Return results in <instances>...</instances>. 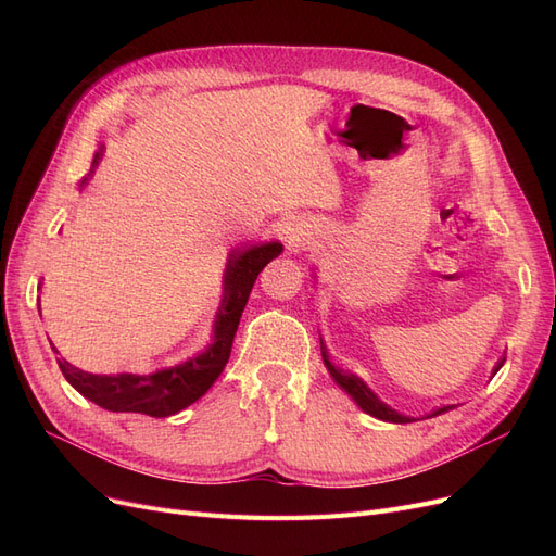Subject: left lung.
Instances as JSON below:
<instances>
[{"instance_id": "1", "label": "left lung", "mask_w": 556, "mask_h": 556, "mask_svg": "<svg viewBox=\"0 0 556 556\" xmlns=\"http://www.w3.org/2000/svg\"><path fill=\"white\" fill-rule=\"evenodd\" d=\"M319 343H323V339H319ZM323 359H325V366H327V371L331 374V378H333L336 382H339L352 399H355V403H357V406H359L364 413L374 415V417H378V419H384V422H396V425L413 422L410 417H406V415H399L396 410H392L390 406H387V403H382V401H380L371 390H368V387H366L357 376L345 374L343 368L333 366V364H331V359H329V355H327L325 345H323ZM503 362H506V359H501V362L494 366V374H492V376H496V371H498V368L503 366ZM450 408H452V406H443V408H439V410H433L429 417L441 415V413H445V410H450Z\"/></svg>"}]
</instances>
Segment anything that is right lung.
I'll return each instance as SVG.
<instances>
[{
  "instance_id": "obj_1",
  "label": "right lung",
  "mask_w": 556,
  "mask_h": 556,
  "mask_svg": "<svg viewBox=\"0 0 556 556\" xmlns=\"http://www.w3.org/2000/svg\"><path fill=\"white\" fill-rule=\"evenodd\" d=\"M102 153L104 150L99 148L92 166L99 164ZM86 182L88 178H83V185ZM280 252L282 245L278 241L252 245L248 250H231L223 280V304L217 308L213 325V343L188 362L162 368V371L148 376H97L80 371V368L66 359H58L62 376L76 392L113 413H141L150 417H169L180 413L190 403L204 396L217 376L223 374V368L229 362L233 333L239 329V319L248 304L252 285H255L262 268L278 257Z\"/></svg>"
}]
</instances>
